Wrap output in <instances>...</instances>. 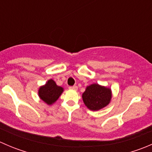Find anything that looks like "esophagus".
Here are the masks:
<instances>
[{"label":"esophagus","instance_id":"obj_1","mask_svg":"<svg viewBox=\"0 0 152 152\" xmlns=\"http://www.w3.org/2000/svg\"><path fill=\"white\" fill-rule=\"evenodd\" d=\"M69 89H70V90H77L78 89V87L77 86H76V85H74V86H70V87H69Z\"/></svg>","mask_w":152,"mask_h":152}]
</instances>
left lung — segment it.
Returning <instances> with one entry per match:
<instances>
[{
	"instance_id": "obj_1",
	"label": "left lung",
	"mask_w": 152,
	"mask_h": 152,
	"mask_svg": "<svg viewBox=\"0 0 152 152\" xmlns=\"http://www.w3.org/2000/svg\"><path fill=\"white\" fill-rule=\"evenodd\" d=\"M111 98V90L97 84L88 86L82 94L85 104L88 109L93 111L106 107L110 103Z\"/></svg>"
}]
</instances>
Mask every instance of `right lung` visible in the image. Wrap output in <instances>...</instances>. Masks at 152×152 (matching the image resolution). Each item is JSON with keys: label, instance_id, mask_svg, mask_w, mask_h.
Here are the masks:
<instances>
[{"label": "right lung", "instance_id": "add662e5", "mask_svg": "<svg viewBox=\"0 0 152 152\" xmlns=\"http://www.w3.org/2000/svg\"><path fill=\"white\" fill-rule=\"evenodd\" d=\"M62 92L63 88L57 86L54 81L50 79L45 85L39 88V96L43 102L50 105L59 99Z\"/></svg>", "mask_w": 152, "mask_h": 152}]
</instances>
